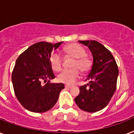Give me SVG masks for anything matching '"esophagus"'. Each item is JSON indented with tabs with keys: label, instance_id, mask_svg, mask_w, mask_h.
Masks as SVG:
<instances>
[{
	"label": "esophagus",
	"instance_id": "esophagus-1",
	"mask_svg": "<svg viewBox=\"0 0 134 134\" xmlns=\"http://www.w3.org/2000/svg\"><path fill=\"white\" fill-rule=\"evenodd\" d=\"M65 87L66 88H71L72 87V86H71V85H69V84H66L65 86Z\"/></svg>",
	"mask_w": 134,
	"mask_h": 134
}]
</instances>
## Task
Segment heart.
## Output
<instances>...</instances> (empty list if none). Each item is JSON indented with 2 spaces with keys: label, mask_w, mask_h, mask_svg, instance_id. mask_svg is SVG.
Masks as SVG:
<instances>
[{
  "label": "heart",
  "mask_w": 134,
  "mask_h": 134,
  "mask_svg": "<svg viewBox=\"0 0 134 134\" xmlns=\"http://www.w3.org/2000/svg\"><path fill=\"white\" fill-rule=\"evenodd\" d=\"M67 54L75 58L71 65L72 69H65L58 76V81L67 84L73 83L79 77L80 71L87 73L91 68V62L86 58V50L77 44H71L65 48ZM50 63L55 71H60L63 67L61 55L58 52H53L50 57Z\"/></svg>",
  "instance_id": "heart-1"
}]
</instances>
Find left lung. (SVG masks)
<instances>
[{"label":"left lung","mask_w":134,"mask_h":134,"mask_svg":"<svg viewBox=\"0 0 134 134\" xmlns=\"http://www.w3.org/2000/svg\"><path fill=\"white\" fill-rule=\"evenodd\" d=\"M91 51L93 61L86 81L74 99L81 110L94 113L105 108L116 90L118 67L108 49L95 40L79 41ZM88 87H87V86Z\"/></svg>","instance_id":"1"}]
</instances>
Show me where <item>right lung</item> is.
I'll return each mask as SVG.
<instances>
[{
    "label": "right lung",
    "instance_id": "add662e5",
    "mask_svg": "<svg viewBox=\"0 0 134 134\" xmlns=\"http://www.w3.org/2000/svg\"><path fill=\"white\" fill-rule=\"evenodd\" d=\"M62 43H35L16 59L12 74L14 93L20 104L31 112L44 113L50 110L65 88L63 83H50V80L55 77L50 57L53 49L58 48ZM42 80L47 81L44 86L41 84Z\"/></svg>",
    "mask_w": 134,
    "mask_h": 134
}]
</instances>
